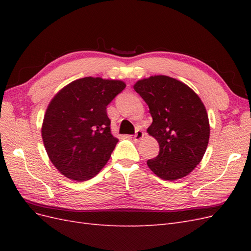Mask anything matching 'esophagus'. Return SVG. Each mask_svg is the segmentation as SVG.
<instances>
[{"mask_svg":"<svg viewBox=\"0 0 251 251\" xmlns=\"http://www.w3.org/2000/svg\"><path fill=\"white\" fill-rule=\"evenodd\" d=\"M143 137H144V132L141 131V130H137V131H136V133H135L133 138H134L135 141H139V140H141Z\"/></svg>","mask_w":251,"mask_h":251,"instance_id":"obj_1","label":"esophagus"}]
</instances>
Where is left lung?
<instances>
[{"instance_id": "left-lung-1", "label": "left lung", "mask_w": 251, "mask_h": 251, "mask_svg": "<svg viewBox=\"0 0 251 251\" xmlns=\"http://www.w3.org/2000/svg\"><path fill=\"white\" fill-rule=\"evenodd\" d=\"M150 108L148 133L159 143V154L148 160L156 176L174 181L200 163L209 140V121L200 97L180 80L155 75L134 85Z\"/></svg>"}]
</instances>
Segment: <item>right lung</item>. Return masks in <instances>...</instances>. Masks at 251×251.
Here are the masks:
<instances>
[{
  "mask_svg": "<svg viewBox=\"0 0 251 251\" xmlns=\"http://www.w3.org/2000/svg\"><path fill=\"white\" fill-rule=\"evenodd\" d=\"M125 88L121 80L89 76L70 82L52 98L42 137L60 174L86 181L108 162L118 139L111 134L107 107Z\"/></svg>",
  "mask_w": 251,
  "mask_h": 251,
  "instance_id": "obj_1",
  "label": "right lung"
}]
</instances>
